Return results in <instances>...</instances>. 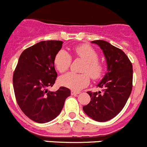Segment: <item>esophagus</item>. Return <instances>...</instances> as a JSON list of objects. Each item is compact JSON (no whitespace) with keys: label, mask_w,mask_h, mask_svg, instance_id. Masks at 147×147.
Here are the masks:
<instances>
[{"label":"esophagus","mask_w":147,"mask_h":147,"mask_svg":"<svg viewBox=\"0 0 147 147\" xmlns=\"http://www.w3.org/2000/svg\"><path fill=\"white\" fill-rule=\"evenodd\" d=\"M71 95H73V96H76V95H77V94H80V92H78V91H74V90H72L71 91Z\"/></svg>","instance_id":"34e87169"}]
</instances>
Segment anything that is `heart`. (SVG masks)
<instances>
[{
  "label": "heart",
  "mask_w": 147,
  "mask_h": 147,
  "mask_svg": "<svg viewBox=\"0 0 147 147\" xmlns=\"http://www.w3.org/2000/svg\"><path fill=\"white\" fill-rule=\"evenodd\" d=\"M74 53L85 61L81 71L83 74H77L69 72L59 78L61 85L71 88L74 91H80L87 86L90 82V76L94 80L101 78L104 72L102 63L98 61L96 51L89 45L83 44L73 49ZM71 63V57L66 51L61 49L56 53L54 58V65L61 73L66 71Z\"/></svg>",
  "instance_id": "1"
}]
</instances>
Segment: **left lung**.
Wrapping results in <instances>:
<instances>
[{"label": "left lung", "mask_w": 147, "mask_h": 147, "mask_svg": "<svg viewBox=\"0 0 147 147\" xmlns=\"http://www.w3.org/2000/svg\"><path fill=\"white\" fill-rule=\"evenodd\" d=\"M102 50L107 71L97 85L102 92L88 91L89 104L83 110L90 118L99 122L109 121L123 109L132 90L133 68L130 60L121 49L103 40L91 41Z\"/></svg>", "instance_id": "obj_1"}]
</instances>
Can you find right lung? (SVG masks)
<instances>
[{"instance_id":"obj_1","label":"right lung","mask_w":147,"mask_h":147,"mask_svg":"<svg viewBox=\"0 0 147 147\" xmlns=\"http://www.w3.org/2000/svg\"><path fill=\"white\" fill-rule=\"evenodd\" d=\"M63 41L43 40L22 52L13 76L14 92L18 106L29 119L46 123L59 116L65 100L71 95L69 88L61 86L50 91L57 77L54 58Z\"/></svg>"}]
</instances>
